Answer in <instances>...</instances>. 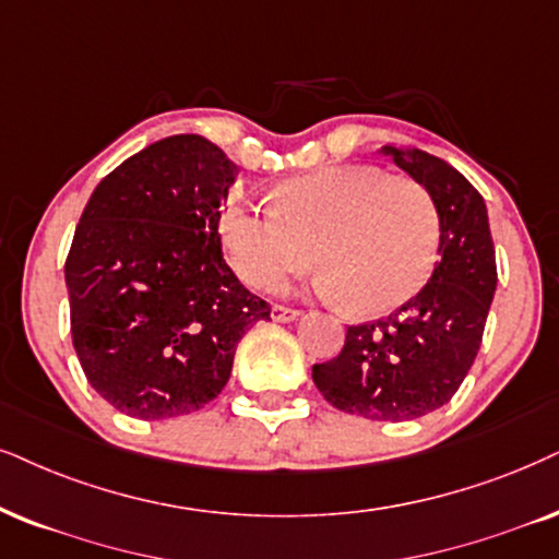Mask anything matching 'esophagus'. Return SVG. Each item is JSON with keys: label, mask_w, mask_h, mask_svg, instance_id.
Returning <instances> with one entry per match:
<instances>
[{"label": "esophagus", "mask_w": 559, "mask_h": 559, "mask_svg": "<svg viewBox=\"0 0 559 559\" xmlns=\"http://www.w3.org/2000/svg\"><path fill=\"white\" fill-rule=\"evenodd\" d=\"M271 314H273L275 322H294V320H299V317H301L299 309L281 307V304H275V307L271 309Z\"/></svg>", "instance_id": "1"}]
</instances>
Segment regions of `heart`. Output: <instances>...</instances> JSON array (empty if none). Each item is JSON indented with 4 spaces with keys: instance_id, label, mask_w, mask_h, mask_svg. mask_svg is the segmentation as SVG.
<instances>
[{
    "instance_id": "1",
    "label": "heart",
    "mask_w": 559,
    "mask_h": 559,
    "mask_svg": "<svg viewBox=\"0 0 559 559\" xmlns=\"http://www.w3.org/2000/svg\"><path fill=\"white\" fill-rule=\"evenodd\" d=\"M222 239L231 267L258 292H278L317 260L324 294L358 317H384L428 284L441 218L420 182L330 165L278 182L271 206H229Z\"/></svg>"
}]
</instances>
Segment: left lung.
Masks as SVG:
<instances>
[{
    "label": "left lung",
    "mask_w": 559,
    "mask_h": 559,
    "mask_svg": "<svg viewBox=\"0 0 559 559\" xmlns=\"http://www.w3.org/2000/svg\"><path fill=\"white\" fill-rule=\"evenodd\" d=\"M381 152L433 198L441 258L420 294L392 317L350 324L343 350L314 364L312 379L332 407L400 423L433 413L462 386L483 343L498 267L485 198L459 169L420 150Z\"/></svg>",
    "instance_id": "left-lung-1"
}]
</instances>
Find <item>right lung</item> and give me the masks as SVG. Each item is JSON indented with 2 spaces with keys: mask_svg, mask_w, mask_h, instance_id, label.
Here are the masks:
<instances>
[{
  "mask_svg": "<svg viewBox=\"0 0 559 559\" xmlns=\"http://www.w3.org/2000/svg\"><path fill=\"white\" fill-rule=\"evenodd\" d=\"M239 167L198 133L146 146L92 190L63 275L92 390L139 420L218 397L271 307L224 263L218 218Z\"/></svg>",
  "mask_w": 559,
  "mask_h": 559,
  "instance_id": "1",
  "label": "right lung"
}]
</instances>
